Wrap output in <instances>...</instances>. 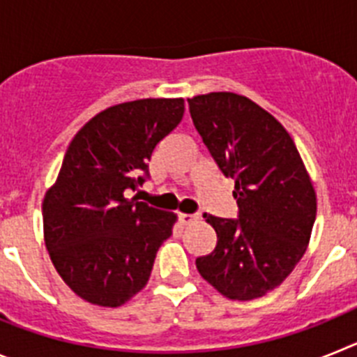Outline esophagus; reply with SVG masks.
Returning a JSON list of instances; mask_svg holds the SVG:
<instances>
[{
	"mask_svg": "<svg viewBox=\"0 0 357 357\" xmlns=\"http://www.w3.org/2000/svg\"><path fill=\"white\" fill-rule=\"evenodd\" d=\"M178 220H181L182 225H189V223H195L200 220V214H178Z\"/></svg>",
	"mask_w": 357,
	"mask_h": 357,
	"instance_id": "1",
	"label": "esophagus"
}]
</instances>
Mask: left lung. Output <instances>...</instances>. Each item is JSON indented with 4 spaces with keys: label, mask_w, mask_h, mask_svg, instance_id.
I'll return each mask as SVG.
<instances>
[{
    "label": "left lung",
    "mask_w": 357,
    "mask_h": 357,
    "mask_svg": "<svg viewBox=\"0 0 357 357\" xmlns=\"http://www.w3.org/2000/svg\"><path fill=\"white\" fill-rule=\"evenodd\" d=\"M202 139L234 178L239 220L206 214L216 248L197 270L232 301H254L284 282L305 254L317 193L291 135L268 110L236 93L188 98Z\"/></svg>",
    "instance_id": "1"
}]
</instances>
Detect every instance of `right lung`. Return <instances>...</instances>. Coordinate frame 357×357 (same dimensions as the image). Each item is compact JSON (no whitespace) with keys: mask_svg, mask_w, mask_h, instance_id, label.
<instances>
[{"mask_svg":"<svg viewBox=\"0 0 357 357\" xmlns=\"http://www.w3.org/2000/svg\"><path fill=\"white\" fill-rule=\"evenodd\" d=\"M184 98H144L98 112L77 132L43 200L44 243L85 302L119 307L146 286L176 214L128 198L157 144L178 127Z\"/></svg>","mask_w":357,"mask_h":357,"instance_id":"obj_1","label":"right lung"}]
</instances>
